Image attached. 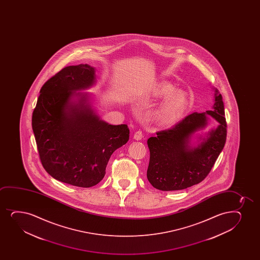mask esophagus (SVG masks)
<instances>
[{"label": "esophagus", "instance_id": "esophagus-1", "mask_svg": "<svg viewBox=\"0 0 260 260\" xmlns=\"http://www.w3.org/2000/svg\"><path fill=\"white\" fill-rule=\"evenodd\" d=\"M142 138H143V133H142V131H141V130L136 132L135 135H134V139L136 140V141H141Z\"/></svg>", "mask_w": 260, "mask_h": 260}]
</instances>
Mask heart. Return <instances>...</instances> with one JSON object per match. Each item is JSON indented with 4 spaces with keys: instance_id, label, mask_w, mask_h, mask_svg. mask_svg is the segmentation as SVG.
<instances>
[{
    "instance_id": "1",
    "label": "heart",
    "mask_w": 260,
    "mask_h": 260,
    "mask_svg": "<svg viewBox=\"0 0 260 260\" xmlns=\"http://www.w3.org/2000/svg\"><path fill=\"white\" fill-rule=\"evenodd\" d=\"M170 83H161L156 87L154 95L158 98L167 97L154 114L156 122L168 126L179 121L188 107L187 94L182 90H175Z\"/></svg>"
}]
</instances>
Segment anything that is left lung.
Listing matches in <instances>:
<instances>
[{
    "label": "left lung",
    "instance_id": "1",
    "mask_svg": "<svg viewBox=\"0 0 260 260\" xmlns=\"http://www.w3.org/2000/svg\"><path fill=\"white\" fill-rule=\"evenodd\" d=\"M213 111L193 113L173 127L157 132L147 140L150 160L146 176L151 185L161 191H176L197 185L209 174L226 141L227 124L222 95L215 90ZM220 125L195 149L188 146V138L207 123L206 114Z\"/></svg>",
    "mask_w": 260,
    "mask_h": 260
}]
</instances>
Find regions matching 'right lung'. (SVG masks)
I'll return each mask as SVG.
<instances>
[{
  "mask_svg": "<svg viewBox=\"0 0 260 260\" xmlns=\"http://www.w3.org/2000/svg\"><path fill=\"white\" fill-rule=\"evenodd\" d=\"M87 64L69 66L46 81L32 115V128L46 172L54 179L79 187L97 185L115 150L129 140L127 125H108L87 103L85 89L94 82ZM80 95L78 104L70 102Z\"/></svg>",
  "mask_w": 260,
  "mask_h": 260,
  "instance_id": "1",
  "label": "right lung"
}]
</instances>
